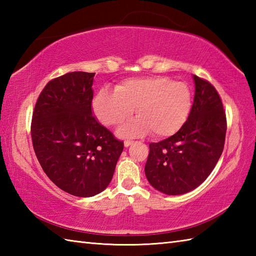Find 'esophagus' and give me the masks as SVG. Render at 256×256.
I'll return each instance as SVG.
<instances>
[{
  "label": "esophagus",
  "mask_w": 256,
  "mask_h": 256,
  "mask_svg": "<svg viewBox=\"0 0 256 256\" xmlns=\"http://www.w3.org/2000/svg\"><path fill=\"white\" fill-rule=\"evenodd\" d=\"M131 144H133V140H124V146H125V148H128V146H130Z\"/></svg>",
  "instance_id": "obj_1"
}]
</instances>
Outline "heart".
I'll list each match as a JSON object with an SVG mask.
<instances>
[{
    "instance_id": "1",
    "label": "heart",
    "mask_w": 256,
    "mask_h": 256,
    "mask_svg": "<svg viewBox=\"0 0 256 256\" xmlns=\"http://www.w3.org/2000/svg\"><path fill=\"white\" fill-rule=\"evenodd\" d=\"M192 106L189 86L162 76L124 80L116 92L101 90L94 100L96 116L106 126H118L136 110V121L120 128L123 136L148 132L154 138L170 136L187 121Z\"/></svg>"
}]
</instances>
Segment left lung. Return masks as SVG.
<instances>
[{"mask_svg": "<svg viewBox=\"0 0 256 256\" xmlns=\"http://www.w3.org/2000/svg\"><path fill=\"white\" fill-rule=\"evenodd\" d=\"M196 94L187 121L177 133L150 144L145 175L155 189L182 194L202 184L224 152L226 116L218 91L194 76Z\"/></svg>", "mask_w": 256, "mask_h": 256, "instance_id": "obj_1", "label": "left lung"}]
</instances>
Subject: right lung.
Here are the masks:
<instances>
[{
	"instance_id": "1",
	"label": "right lung",
	"mask_w": 256,
	"mask_h": 256,
	"mask_svg": "<svg viewBox=\"0 0 256 256\" xmlns=\"http://www.w3.org/2000/svg\"><path fill=\"white\" fill-rule=\"evenodd\" d=\"M94 72L54 78L32 111L30 135L38 162L64 192L92 197L110 184L124 143L92 114Z\"/></svg>"
}]
</instances>
